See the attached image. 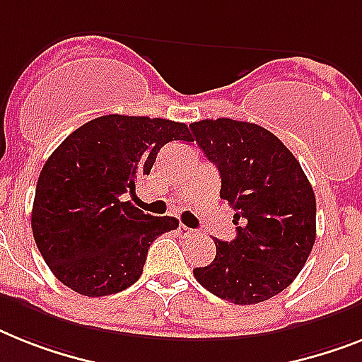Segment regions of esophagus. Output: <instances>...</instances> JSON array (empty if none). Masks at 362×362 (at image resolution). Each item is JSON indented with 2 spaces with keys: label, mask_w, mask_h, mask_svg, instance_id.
Segmentation results:
<instances>
[{
  "label": "esophagus",
  "mask_w": 362,
  "mask_h": 362,
  "mask_svg": "<svg viewBox=\"0 0 362 362\" xmlns=\"http://www.w3.org/2000/svg\"><path fill=\"white\" fill-rule=\"evenodd\" d=\"M177 231H179V235H181V237H183V238H190V237H194V235H196V231H194V229L187 228V226H183V223L179 226Z\"/></svg>",
  "instance_id": "34e87169"
}]
</instances>
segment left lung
I'll use <instances>...</instances> for the list:
<instances>
[{"mask_svg": "<svg viewBox=\"0 0 362 362\" xmlns=\"http://www.w3.org/2000/svg\"><path fill=\"white\" fill-rule=\"evenodd\" d=\"M216 164L220 198L235 209L237 237L214 238L216 257L194 268L214 296L237 305L270 300L294 281L316 238V199L291 149L268 129L231 118L190 124Z\"/></svg>", "mask_w": 362, "mask_h": 362, "instance_id": "8db88e82", "label": "left lung"}]
</instances>
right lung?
Instances as JSON below:
<instances>
[{
  "mask_svg": "<svg viewBox=\"0 0 362 362\" xmlns=\"http://www.w3.org/2000/svg\"><path fill=\"white\" fill-rule=\"evenodd\" d=\"M172 140L192 142L181 122L107 115L83 124L46 160L33 202V237L53 276L88 298L139 281L151 242L177 229L129 202L140 177Z\"/></svg>",
  "mask_w": 362,
  "mask_h": 362,
  "instance_id": "1",
  "label": "right lung"
}]
</instances>
